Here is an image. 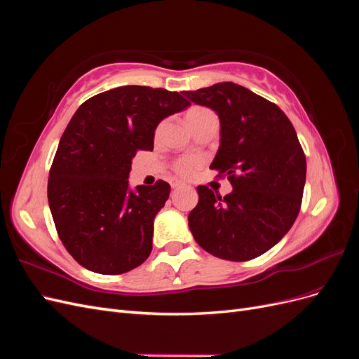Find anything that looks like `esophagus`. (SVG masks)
Listing matches in <instances>:
<instances>
[{
    "label": "esophagus",
    "instance_id": "34e87169",
    "mask_svg": "<svg viewBox=\"0 0 359 359\" xmlns=\"http://www.w3.org/2000/svg\"><path fill=\"white\" fill-rule=\"evenodd\" d=\"M170 186H172V189H180V187H182L184 184L182 182H180V181H172L170 182Z\"/></svg>",
    "mask_w": 359,
    "mask_h": 359
}]
</instances>
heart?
I'll return each mask as SVG.
<instances>
[{
	"mask_svg": "<svg viewBox=\"0 0 359 359\" xmlns=\"http://www.w3.org/2000/svg\"><path fill=\"white\" fill-rule=\"evenodd\" d=\"M211 114L212 112L210 109H206V107H203V106H193L186 112V121L193 128L199 121H202L205 116H208ZM201 163L202 161L198 157L186 156V157L178 158L175 163H173V170H175L177 175L181 178H190L193 173L199 169Z\"/></svg>",
	"mask_w": 359,
	"mask_h": 359,
	"instance_id": "heart-1",
	"label": "heart"
}]
</instances>
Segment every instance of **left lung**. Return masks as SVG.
I'll return each instance as SVG.
<instances>
[{"mask_svg": "<svg viewBox=\"0 0 359 359\" xmlns=\"http://www.w3.org/2000/svg\"><path fill=\"white\" fill-rule=\"evenodd\" d=\"M220 118V148L211 163L232 184L222 198L199 186L189 214L196 243L226 260L244 262L274 247L297 220L307 161L295 128L280 107L241 85L184 91Z\"/></svg>", "mask_w": 359, "mask_h": 359, "instance_id": "left-lung-1", "label": "left lung"}]
</instances>
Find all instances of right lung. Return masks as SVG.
<instances>
[{
	"label": "right lung",
	"instance_id": "1",
	"mask_svg": "<svg viewBox=\"0 0 359 359\" xmlns=\"http://www.w3.org/2000/svg\"><path fill=\"white\" fill-rule=\"evenodd\" d=\"M187 106L178 93L127 85L74 112L49 170L48 201L60 240L79 265L116 276L148 259L170 186L158 180L130 190L132 158L153 151L158 123Z\"/></svg>",
	"mask_w": 359,
	"mask_h": 359
}]
</instances>
